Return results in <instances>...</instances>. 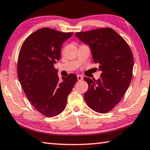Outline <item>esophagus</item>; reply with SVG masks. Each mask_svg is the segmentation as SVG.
Listing matches in <instances>:
<instances>
[{
  "mask_svg": "<svg viewBox=\"0 0 150 150\" xmlns=\"http://www.w3.org/2000/svg\"><path fill=\"white\" fill-rule=\"evenodd\" d=\"M83 77L81 75H77V80L78 81H81V80H83Z\"/></svg>",
  "mask_w": 150,
  "mask_h": 150,
  "instance_id": "34e87169",
  "label": "esophagus"
}]
</instances>
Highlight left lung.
Wrapping results in <instances>:
<instances>
[{
  "instance_id": "left-lung-1",
  "label": "left lung",
  "mask_w": 150,
  "mask_h": 150,
  "mask_svg": "<svg viewBox=\"0 0 150 150\" xmlns=\"http://www.w3.org/2000/svg\"><path fill=\"white\" fill-rule=\"evenodd\" d=\"M90 48L93 61L99 64L101 77H84L88 89L84 93L88 106L97 112L107 113L119 103L132 79L134 60L125 40L111 28L75 33Z\"/></svg>"
}]
</instances>
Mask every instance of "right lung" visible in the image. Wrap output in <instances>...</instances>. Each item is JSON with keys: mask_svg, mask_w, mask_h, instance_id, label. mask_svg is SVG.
<instances>
[{"mask_svg": "<svg viewBox=\"0 0 150 150\" xmlns=\"http://www.w3.org/2000/svg\"><path fill=\"white\" fill-rule=\"evenodd\" d=\"M73 32L48 28L32 33L22 44L18 58L17 75L28 99L47 117L59 115L66 108L68 95L77 81L75 74L62 77L54 64L61 58L62 44Z\"/></svg>", "mask_w": 150, "mask_h": 150, "instance_id": "right-lung-1", "label": "right lung"}]
</instances>
